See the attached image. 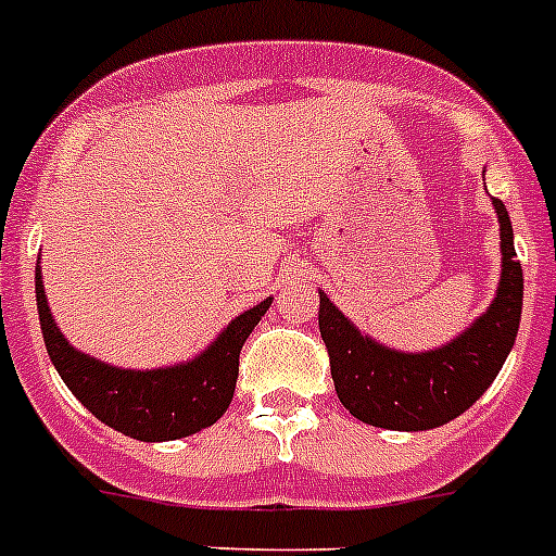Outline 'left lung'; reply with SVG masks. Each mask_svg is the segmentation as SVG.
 <instances>
[{
  "instance_id": "1",
  "label": "left lung",
  "mask_w": 556,
  "mask_h": 556,
  "mask_svg": "<svg viewBox=\"0 0 556 556\" xmlns=\"http://www.w3.org/2000/svg\"><path fill=\"white\" fill-rule=\"evenodd\" d=\"M498 210L504 268L490 311L442 350L405 355L361 336L318 293V330L330 355L336 394L352 417L389 431H428L465 414L509 355L523 307V268L511 243V224L504 201Z\"/></svg>"
}]
</instances>
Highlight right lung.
<instances>
[{
  "label": "right lung",
  "instance_id": "add662e5",
  "mask_svg": "<svg viewBox=\"0 0 556 556\" xmlns=\"http://www.w3.org/2000/svg\"><path fill=\"white\" fill-rule=\"evenodd\" d=\"M36 302L41 332L58 375L100 422L139 442H167L218 422L235 397L240 350L265 316L271 299L245 311L192 364L173 369H114L66 344L47 307L41 274H36Z\"/></svg>",
  "mask_w": 556,
  "mask_h": 556
}]
</instances>
